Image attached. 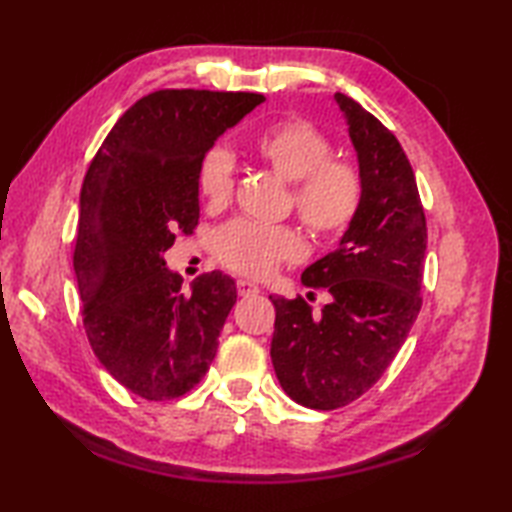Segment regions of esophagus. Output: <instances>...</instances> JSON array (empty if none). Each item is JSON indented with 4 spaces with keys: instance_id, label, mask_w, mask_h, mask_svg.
<instances>
[{
    "instance_id": "1",
    "label": "esophagus",
    "mask_w": 512,
    "mask_h": 512,
    "mask_svg": "<svg viewBox=\"0 0 512 512\" xmlns=\"http://www.w3.org/2000/svg\"><path fill=\"white\" fill-rule=\"evenodd\" d=\"M237 295L239 297H255V295H259V286L253 284V281H248V279H239L237 281Z\"/></svg>"
}]
</instances>
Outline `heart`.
Segmentation results:
<instances>
[{
  "label": "heart",
  "mask_w": 512,
  "mask_h": 512,
  "mask_svg": "<svg viewBox=\"0 0 512 512\" xmlns=\"http://www.w3.org/2000/svg\"><path fill=\"white\" fill-rule=\"evenodd\" d=\"M255 158L290 182L288 206L306 231L317 239H336L361 213L365 198L363 173L354 162L334 158V145L306 118H284L253 138ZM235 165L222 147H211L198 165L202 200L220 209L233 195ZM213 253L228 270L248 277H268L279 264L303 253L292 226L233 220L215 233Z\"/></svg>",
  "instance_id": "heart-1"
}]
</instances>
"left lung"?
<instances>
[{
  "label": "left lung",
  "mask_w": 512,
  "mask_h": 512,
  "mask_svg": "<svg viewBox=\"0 0 512 512\" xmlns=\"http://www.w3.org/2000/svg\"><path fill=\"white\" fill-rule=\"evenodd\" d=\"M365 180L361 213L341 246L303 270L301 284L332 295L314 312L303 297H270L275 374L303 407L332 411L361 398L394 361L422 308L427 217L398 138L345 94Z\"/></svg>",
  "instance_id": "obj_1"
}]
</instances>
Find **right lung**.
Returning a JSON list of instances; mask_svg holds the SVG:
<instances>
[{
	"label": "right lung",
	"mask_w": 512,
	"mask_h": 512,
	"mask_svg": "<svg viewBox=\"0 0 512 512\" xmlns=\"http://www.w3.org/2000/svg\"><path fill=\"white\" fill-rule=\"evenodd\" d=\"M262 101L253 92H151L118 118L85 173L72 255L83 328L107 372L140 398L189 394L213 363L235 281L213 270L184 292L162 253L198 226L202 156Z\"/></svg>",
	"instance_id": "add662e5"
}]
</instances>
